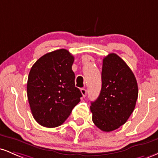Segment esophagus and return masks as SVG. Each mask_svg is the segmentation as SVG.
<instances>
[{
	"label": "esophagus",
	"mask_w": 158,
	"mask_h": 158,
	"mask_svg": "<svg viewBox=\"0 0 158 158\" xmlns=\"http://www.w3.org/2000/svg\"><path fill=\"white\" fill-rule=\"evenodd\" d=\"M81 93L82 94L83 97H86V94H87V90L85 88H81Z\"/></svg>",
	"instance_id": "1"
}]
</instances>
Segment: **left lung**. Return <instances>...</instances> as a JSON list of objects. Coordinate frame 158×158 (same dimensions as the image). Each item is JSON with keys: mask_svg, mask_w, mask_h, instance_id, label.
Wrapping results in <instances>:
<instances>
[{"mask_svg": "<svg viewBox=\"0 0 158 158\" xmlns=\"http://www.w3.org/2000/svg\"><path fill=\"white\" fill-rule=\"evenodd\" d=\"M137 97L133 72L117 54H108L103 59L100 94L90 106L95 126L106 132L119 128L134 111Z\"/></svg>", "mask_w": 158, "mask_h": 158, "instance_id": "left-lung-1", "label": "left lung"}]
</instances>
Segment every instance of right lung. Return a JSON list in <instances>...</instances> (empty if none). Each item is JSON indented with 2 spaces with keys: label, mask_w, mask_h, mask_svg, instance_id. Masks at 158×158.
<instances>
[{
  "label": "right lung",
  "mask_w": 158,
  "mask_h": 158,
  "mask_svg": "<svg viewBox=\"0 0 158 158\" xmlns=\"http://www.w3.org/2000/svg\"><path fill=\"white\" fill-rule=\"evenodd\" d=\"M73 56L65 49L41 56L32 65L27 90L36 122L47 128L61 126L82 97L75 86Z\"/></svg>",
  "instance_id": "1"
}]
</instances>
